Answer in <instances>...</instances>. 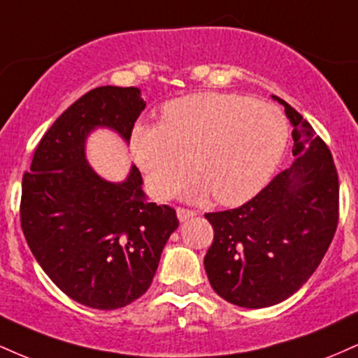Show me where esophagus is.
Masks as SVG:
<instances>
[{"label":"esophagus","mask_w":358,"mask_h":358,"mask_svg":"<svg viewBox=\"0 0 358 358\" xmlns=\"http://www.w3.org/2000/svg\"><path fill=\"white\" fill-rule=\"evenodd\" d=\"M196 213L193 210H188V208H176V217H178L180 222H187L192 217H195Z\"/></svg>","instance_id":"1"}]
</instances>
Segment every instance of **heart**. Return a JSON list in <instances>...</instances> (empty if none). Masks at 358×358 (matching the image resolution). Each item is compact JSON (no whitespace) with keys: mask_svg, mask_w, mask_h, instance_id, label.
<instances>
[{"mask_svg":"<svg viewBox=\"0 0 358 358\" xmlns=\"http://www.w3.org/2000/svg\"><path fill=\"white\" fill-rule=\"evenodd\" d=\"M287 122L276 106L237 94L200 92L170 101L162 124H138L131 153L150 192L166 199L183 185L188 200L241 205L268 185L285 155Z\"/></svg>","mask_w":358,"mask_h":358,"instance_id":"1","label":"heart"}]
</instances>
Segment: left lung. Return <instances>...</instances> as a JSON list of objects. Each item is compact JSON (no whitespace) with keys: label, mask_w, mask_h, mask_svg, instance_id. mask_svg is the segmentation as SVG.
<instances>
[{"label":"left lung","mask_w":358,"mask_h":358,"mask_svg":"<svg viewBox=\"0 0 358 358\" xmlns=\"http://www.w3.org/2000/svg\"><path fill=\"white\" fill-rule=\"evenodd\" d=\"M294 163L239 208L205 213L213 242L203 259L208 281L225 301L268 308L310 279L338 224V175L330 150L286 101Z\"/></svg>","instance_id":"1"}]
</instances>
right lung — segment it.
I'll return each instance as SVG.
<instances>
[{
    "label": "right lung",
    "mask_w": 358,
    "mask_h": 358,
    "mask_svg": "<svg viewBox=\"0 0 358 358\" xmlns=\"http://www.w3.org/2000/svg\"><path fill=\"white\" fill-rule=\"evenodd\" d=\"M146 108L138 87L89 90L53 122L22 183V229L53 285L96 310H117L146 293L176 212L148 202L139 170L122 182L96 173L85 156L92 131L106 127L129 143Z\"/></svg>",
    "instance_id": "right-lung-1"
}]
</instances>
